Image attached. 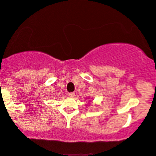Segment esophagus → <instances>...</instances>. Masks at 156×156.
<instances>
[{
  "instance_id": "34e87169",
  "label": "esophagus",
  "mask_w": 156,
  "mask_h": 156,
  "mask_svg": "<svg viewBox=\"0 0 156 156\" xmlns=\"http://www.w3.org/2000/svg\"><path fill=\"white\" fill-rule=\"evenodd\" d=\"M68 96L70 97H75V93H73V92L68 93Z\"/></svg>"
}]
</instances>
